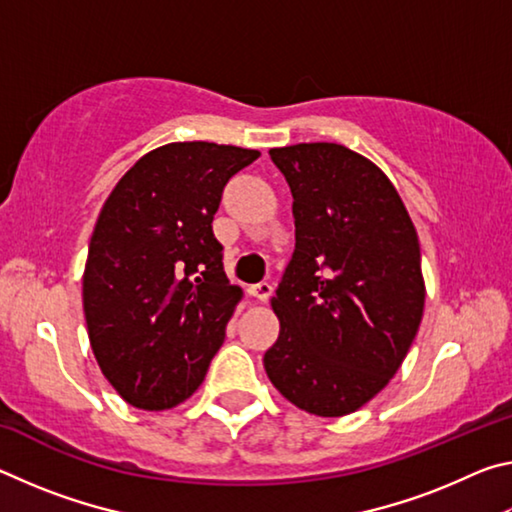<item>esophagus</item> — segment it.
<instances>
[{"label": "esophagus", "mask_w": 512, "mask_h": 512, "mask_svg": "<svg viewBox=\"0 0 512 512\" xmlns=\"http://www.w3.org/2000/svg\"><path fill=\"white\" fill-rule=\"evenodd\" d=\"M250 296L257 298L259 302H266L268 298L273 296V284L271 282H259L250 287Z\"/></svg>", "instance_id": "1"}]
</instances>
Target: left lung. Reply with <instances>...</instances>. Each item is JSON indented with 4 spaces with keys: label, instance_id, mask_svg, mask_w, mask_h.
I'll return each mask as SVG.
<instances>
[{
    "label": "left lung",
    "instance_id": "8db88e82",
    "mask_svg": "<svg viewBox=\"0 0 512 512\" xmlns=\"http://www.w3.org/2000/svg\"><path fill=\"white\" fill-rule=\"evenodd\" d=\"M268 153L291 187L296 250L271 300L280 336L264 368L298 409L339 418L393 379L418 334V232L363 155L332 142Z\"/></svg>",
    "mask_w": 512,
    "mask_h": 512
}]
</instances>
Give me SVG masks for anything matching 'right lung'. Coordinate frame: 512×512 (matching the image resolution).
Wrapping results in <instances>:
<instances>
[{"mask_svg": "<svg viewBox=\"0 0 512 512\" xmlns=\"http://www.w3.org/2000/svg\"><path fill=\"white\" fill-rule=\"evenodd\" d=\"M259 151L173 142L146 153L112 189L94 225L83 311L99 368L144 411L185 402L203 384L241 289L212 232L223 187Z\"/></svg>", "mask_w": 512, "mask_h": 512, "instance_id": "add662e5", "label": "right lung"}]
</instances>
